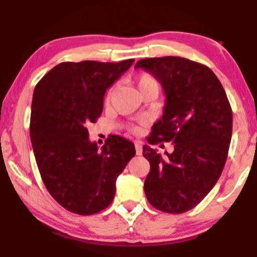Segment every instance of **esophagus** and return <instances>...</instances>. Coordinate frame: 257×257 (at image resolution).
Segmentation results:
<instances>
[{"mask_svg": "<svg viewBox=\"0 0 257 257\" xmlns=\"http://www.w3.org/2000/svg\"><path fill=\"white\" fill-rule=\"evenodd\" d=\"M135 151L137 155L140 156L143 153V146H141V141H135Z\"/></svg>", "mask_w": 257, "mask_h": 257, "instance_id": "obj_1", "label": "esophagus"}]
</instances>
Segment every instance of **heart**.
<instances>
[{"instance_id": "b5f03b06", "label": "heart", "mask_w": 257, "mask_h": 257, "mask_svg": "<svg viewBox=\"0 0 257 257\" xmlns=\"http://www.w3.org/2000/svg\"><path fill=\"white\" fill-rule=\"evenodd\" d=\"M146 84H157V82L155 81V78H153L152 76L147 75V73H144V75H141L140 78H139V87H143V85H146ZM108 96H110V94H108ZM132 131L138 132V128L133 126Z\"/></svg>"}]
</instances>
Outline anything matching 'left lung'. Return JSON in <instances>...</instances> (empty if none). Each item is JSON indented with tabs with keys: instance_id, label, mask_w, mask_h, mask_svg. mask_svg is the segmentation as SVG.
Segmentation results:
<instances>
[{
	"instance_id": "left-lung-1",
	"label": "left lung",
	"mask_w": 257,
	"mask_h": 257,
	"mask_svg": "<svg viewBox=\"0 0 257 257\" xmlns=\"http://www.w3.org/2000/svg\"><path fill=\"white\" fill-rule=\"evenodd\" d=\"M135 69L151 73L166 94L163 116L147 141L174 144L162 156L144 145L150 162L144 184L147 200L158 210H191L219 180L232 138V108L219 78L205 65L180 57L139 60Z\"/></svg>"
}]
</instances>
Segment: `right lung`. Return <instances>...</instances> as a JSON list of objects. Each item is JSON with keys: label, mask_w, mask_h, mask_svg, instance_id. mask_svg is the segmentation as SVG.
<instances>
[{"label": "right lung", "mask_w": 257, "mask_h": 257, "mask_svg": "<svg viewBox=\"0 0 257 257\" xmlns=\"http://www.w3.org/2000/svg\"><path fill=\"white\" fill-rule=\"evenodd\" d=\"M133 63H61L35 87L30 119L35 158L48 192L71 213L91 215L107 208L117 178L135 156L134 144L118 135H110L99 150L87 129L101 114L106 89Z\"/></svg>", "instance_id": "obj_1"}]
</instances>
